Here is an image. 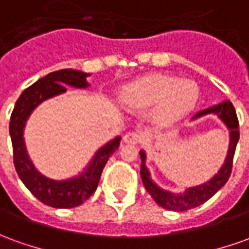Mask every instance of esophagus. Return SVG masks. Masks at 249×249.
<instances>
[{
    "instance_id": "34e87169",
    "label": "esophagus",
    "mask_w": 249,
    "mask_h": 249,
    "mask_svg": "<svg viewBox=\"0 0 249 249\" xmlns=\"http://www.w3.org/2000/svg\"><path fill=\"white\" fill-rule=\"evenodd\" d=\"M123 141L126 143H138L141 141V134L138 131H128L123 137Z\"/></svg>"
}]
</instances>
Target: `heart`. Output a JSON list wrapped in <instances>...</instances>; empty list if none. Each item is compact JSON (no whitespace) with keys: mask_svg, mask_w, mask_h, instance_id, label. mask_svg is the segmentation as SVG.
I'll return each mask as SVG.
<instances>
[{"mask_svg":"<svg viewBox=\"0 0 249 249\" xmlns=\"http://www.w3.org/2000/svg\"><path fill=\"white\" fill-rule=\"evenodd\" d=\"M199 97L193 80H179L165 74H152L130 84L122 92V102L130 108L154 107L153 119L160 124L178 121L191 111Z\"/></svg>","mask_w":249,"mask_h":249,"instance_id":"b5f03b06","label":"heart"}]
</instances>
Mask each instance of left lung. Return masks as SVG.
I'll use <instances>...</instances> for the list:
<instances>
[{
	"mask_svg": "<svg viewBox=\"0 0 249 249\" xmlns=\"http://www.w3.org/2000/svg\"><path fill=\"white\" fill-rule=\"evenodd\" d=\"M206 114H217L224 121L228 128L231 130V145H229V152H228L225 164L219 169L218 174L215 175L213 179L205 183V184L188 188L184 193L179 194V195H175L172 193H168L165 190H161L160 187L156 186L152 181V179H150L149 171L145 167V153L140 152V156H141L142 160L141 178L142 181H143V186L146 188L147 193L153 196L156 203L160 205L161 207H164V209H167V210L186 212V210H190V209H194V207H198L202 203L207 202L213 196L214 194L225 186L228 179L231 178L233 168V157H234L236 146H237V142H239L240 138L239 119H237V115H236V109L233 107L232 103L229 102V100H226V102L221 103L218 106H214V107L200 111L194 118H199L202 115Z\"/></svg>",
	"mask_w": 249,
	"mask_h": 249,
	"instance_id": "left-lung-1",
	"label": "left lung"
}]
</instances>
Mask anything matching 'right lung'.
I'll return each instance as SVG.
<instances>
[{
    "label": "right lung",
    "mask_w": 249,
    "mask_h": 249,
    "mask_svg": "<svg viewBox=\"0 0 249 249\" xmlns=\"http://www.w3.org/2000/svg\"><path fill=\"white\" fill-rule=\"evenodd\" d=\"M88 75L84 71L73 69H63L50 73L24 90L17 99L10 115L9 134L12 138L13 162L17 175L36 199L47 206L70 209L80 206L82 202L88 199L97 188L103 168L107 164L109 156L118 149L121 142V137H116L115 140L108 142L96 153L93 160L90 161V165L81 176L62 181L44 178L36 171L28 159L24 145L23 130L34 108L46 99L66 92V85L74 88H87Z\"/></svg>",
    "instance_id": "1"
}]
</instances>
